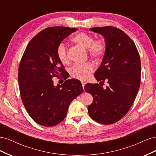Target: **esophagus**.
<instances>
[{
    "label": "esophagus",
    "mask_w": 156,
    "mask_h": 156,
    "mask_svg": "<svg viewBox=\"0 0 156 156\" xmlns=\"http://www.w3.org/2000/svg\"><path fill=\"white\" fill-rule=\"evenodd\" d=\"M81 83H82V86H83V89H84V85H85L86 83L84 82V81H81Z\"/></svg>",
    "instance_id": "34e87169"
}]
</instances>
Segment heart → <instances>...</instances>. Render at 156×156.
I'll return each instance as SVG.
<instances>
[{
    "label": "heart",
    "mask_w": 156,
    "mask_h": 156,
    "mask_svg": "<svg viewBox=\"0 0 156 156\" xmlns=\"http://www.w3.org/2000/svg\"><path fill=\"white\" fill-rule=\"evenodd\" d=\"M72 40L84 48L88 49L89 55L95 59H100L104 55L106 50L105 41L101 38L94 40V37L85 32H79L75 35ZM56 54L62 64L69 62L67 46L64 42L60 43L56 49ZM94 70V65L88 62L84 64H75L71 69V75L82 81H85L90 76Z\"/></svg>",
    "instance_id": "1"
}]
</instances>
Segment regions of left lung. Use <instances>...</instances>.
Returning a JSON list of instances; mask_svg holds the SVG:
<instances>
[{
    "instance_id": "obj_1",
    "label": "left lung",
    "mask_w": 156,
    "mask_h": 156,
    "mask_svg": "<svg viewBox=\"0 0 156 156\" xmlns=\"http://www.w3.org/2000/svg\"><path fill=\"white\" fill-rule=\"evenodd\" d=\"M103 36L106 50L101 66L95 72L98 81L108 86L88 83L84 90L94 100L88 107V114L100 124H112L129 111L140 84L141 64L136 45L124 32L114 27L91 28ZM101 85V84H100Z\"/></svg>"
}]
</instances>
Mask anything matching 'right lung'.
Returning a JSON list of instances; mask_svg holds the SVG:
<instances>
[{
	"label": "right lung",
	"mask_w": 156,
	"mask_h": 156,
	"mask_svg": "<svg viewBox=\"0 0 156 156\" xmlns=\"http://www.w3.org/2000/svg\"><path fill=\"white\" fill-rule=\"evenodd\" d=\"M77 29L47 28L30 41L19 67L21 98L27 112L36 123L51 127L66 116L68 107L83 92L77 79H67V72L56 54L58 45ZM62 76L66 81L55 87L51 80Z\"/></svg>",
	"instance_id": "right-lung-1"
}]
</instances>
